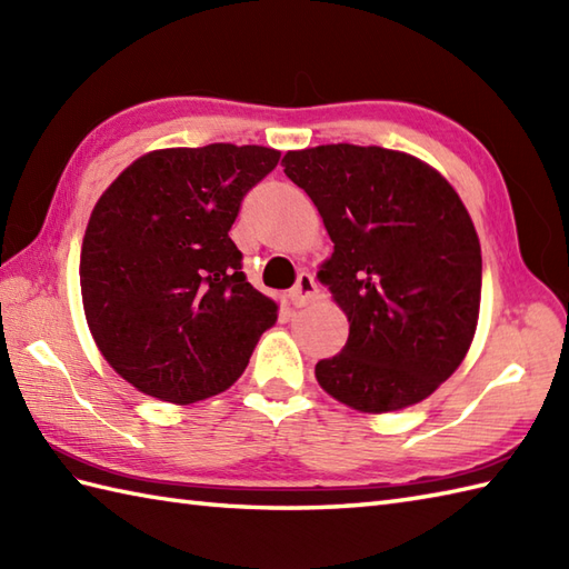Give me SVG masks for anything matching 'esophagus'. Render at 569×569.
<instances>
[{
  "mask_svg": "<svg viewBox=\"0 0 569 569\" xmlns=\"http://www.w3.org/2000/svg\"><path fill=\"white\" fill-rule=\"evenodd\" d=\"M316 296H318V283H316V278H312V273H308V271L300 273L296 278V286L288 291V300H291L296 308H306Z\"/></svg>",
  "mask_w": 569,
  "mask_h": 569,
  "instance_id": "obj_1",
  "label": "esophagus"
}]
</instances>
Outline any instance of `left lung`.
Instances as JSON below:
<instances>
[{
  "label": "left lung",
  "instance_id": "left-lung-1",
  "mask_svg": "<svg viewBox=\"0 0 569 569\" xmlns=\"http://www.w3.org/2000/svg\"><path fill=\"white\" fill-rule=\"evenodd\" d=\"M283 166L335 241L318 276L349 320L318 383L365 413L428 398L462 365L479 318L481 249L462 200L430 166L381 147L328 143Z\"/></svg>",
  "mask_w": 569,
  "mask_h": 569
}]
</instances>
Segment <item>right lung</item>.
<instances>
[{
  "label": "right lung",
  "instance_id": "obj_1",
  "mask_svg": "<svg viewBox=\"0 0 569 569\" xmlns=\"http://www.w3.org/2000/svg\"><path fill=\"white\" fill-rule=\"evenodd\" d=\"M278 159L234 143L151 151L94 204L80 251L84 318L141 393L180 406L222 393L276 322L229 229Z\"/></svg>",
  "mask_w": 569,
  "mask_h": 569
}]
</instances>
